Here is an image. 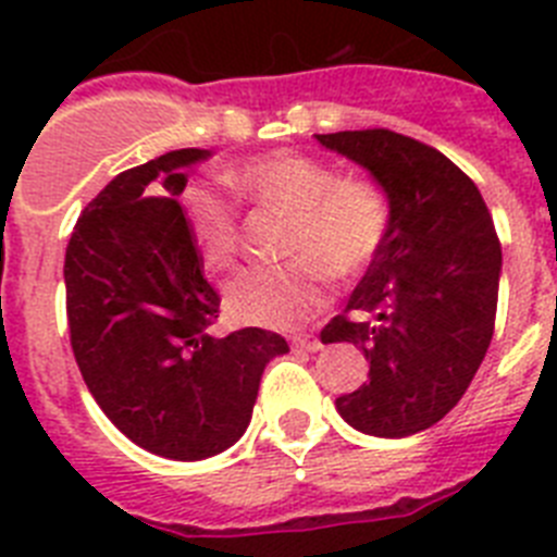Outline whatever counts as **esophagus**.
Segmentation results:
<instances>
[{
	"label": "esophagus",
	"mask_w": 557,
	"mask_h": 557,
	"mask_svg": "<svg viewBox=\"0 0 557 557\" xmlns=\"http://www.w3.org/2000/svg\"><path fill=\"white\" fill-rule=\"evenodd\" d=\"M294 347L305 349V352H319L324 344L322 338H315V335H297V338H294Z\"/></svg>",
	"instance_id": "1"
}]
</instances>
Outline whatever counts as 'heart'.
Returning <instances> with one entry per match:
<instances>
[{"label":"heart","mask_w":557,"mask_h":557,"mask_svg":"<svg viewBox=\"0 0 557 557\" xmlns=\"http://www.w3.org/2000/svg\"><path fill=\"white\" fill-rule=\"evenodd\" d=\"M258 208L288 216L277 269H249L224 290L235 322L288 330L327 302V277L358 280L388 238V202L372 180L338 177L324 160L297 152L263 154L224 174ZM185 230L205 267L230 269L242 252L238 213L205 188L183 194Z\"/></svg>","instance_id":"obj_1"}]
</instances>
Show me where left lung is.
I'll return each instance as SVG.
<instances>
[{
	"label": "left lung",
	"mask_w": 557,
	"mask_h": 557,
	"mask_svg": "<svg viewBox=\"0 0 557 557\" xmlns=\"http://www.w3.org/2000/svg\"><path fill=\"white\" fill-rule=\"evenodd\" d=\"M315 141L372 174L391 208L377 260L322 330L369 360V383L335 408L360 433L405 438L441 422L483 363L503 247L478 185L438 149L383 127Z\"/></svg>",
	"instance_id": "1"
}]
</instances>
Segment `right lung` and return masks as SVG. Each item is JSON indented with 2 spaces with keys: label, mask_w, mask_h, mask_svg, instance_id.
I'll return each mask as SVG.
<instances>
[{
  "label": "right lung",
  "mask_w": 557,
  "mask_h": 557,
  "mask_svg": "<svg viewBox=\"0 0 557 557\" xmlns=\"http://www.w3.org/2000/svg\"><path fill=\"white\" fill-rule=\"evenodd\" d=\"M208 154L174 149L116 174L85 205L63 267L85 385L133 444L174 460L233 447L252 419L260 374L288 352L272 330L210 335L222 299L177 202L185 169Z\"/></svg>",
  "instance_id": "obj_1"
}]
</instances>
